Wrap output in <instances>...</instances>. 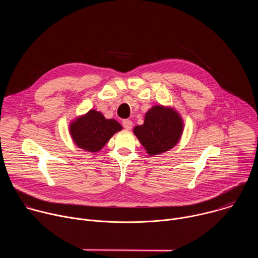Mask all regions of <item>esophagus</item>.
Listing matches in <instances>:
<instances>
[{
    "label": "esophagus",
    "instance_id": "esophagus-1",
    "mask_svg": "<svg viewBox=\"0 0 258 258\" xmlns=\"http://www.w3.org/2000/svg\"><path fill=\"white\" fill-rule=\"evenodd\" d=\"M122 125H123V127H124L125 130L130 131V130H132V127H133V121L130 120V119H124V120L122 121Z\"/></svg>",
    "mask_w": 258,
    "mask_h": 258
}]
</instances>
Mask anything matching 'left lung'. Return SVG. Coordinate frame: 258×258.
Here are the masks:
<instances>
[{"instance_id":"8db88e82","label":"left lung","mask_w":258,"mask_h":258,"mask_svg":"<svg viewBox=\"0 0 258 258\" xmlns=\"http://www.w3.org/2000/svg\"><path fill=\"white\" fill-rule=\"evenodd\" d=\"M135 136L150 156L169 151L179 142L183 120L173 107L155 105L145 114L142 125L133 130Z\"/></svg>"}]
</instances>
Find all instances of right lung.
Returning a JSON list of instances; mask_svg holds the SVG:
<instances>
[{"instance_id": "1", "label": "right lung", "mask_w": 258, "mask_h": 258, "mask_svg": "<svg viewBox=\"0 0 258 258\" xmlns=\"http://www.w3.org/2000/svg\"><path fill=\"white\" fill-rule=\"evenodd\" d=\"M122 130L115 119H107L95 109H91L69 122L70 137L79 148L96 153L102 150L107 142Z\"/></svg>"}]
</instances>
